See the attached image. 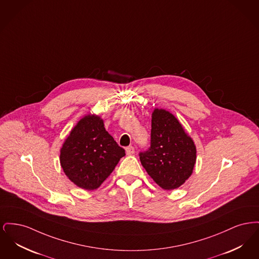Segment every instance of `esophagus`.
<instances>
[{
  "instance_id": "esophagus-1",
  "label": "esophagus",
  "mask_w": 259,
  "mask_h": 259,
  "mask_svg": "<svg viewBox=\"0 0 259 259\" xmlns=\"http://www.w3.org/2000/svg\"><path fill=\"white\" fill-rule=\"evenodd\" d=\"M134 152H135V148H134V147L129 146V147L126 148V153H127L128 155H132V154H134Z\"/></svg>"
}]
</instances>
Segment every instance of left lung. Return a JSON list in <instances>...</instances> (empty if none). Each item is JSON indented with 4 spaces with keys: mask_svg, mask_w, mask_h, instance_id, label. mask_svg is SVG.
<instances>
[{
    "mask_svg": "<svg viewBox=\"0 0 259 259\" xmlns=\"http://www.w3.org/2000/svg\"><path fill=\"white\" fill-rule=\"evenodd\" d=\"M151 179L166 190L185 184L196 162V148L182 124L169 111L155 109L151 119L150 147L139 153Z\"/></svg>",
    "mask_w": 259,
    "mask_h": 259,
    "instance_id": "1",
    "label": "left lung"
}]
</instances>
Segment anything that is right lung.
I'll list each match as a JSON object with an SVG mask.
<instances>
[{
	"mask_svg": "<svg viewBox=\"0 0 259 259\" xmlns=\"http://www.w3.org/2000/svg\"><path fill=\"white\" fill-rule=\"evenodd\" d=\"M125 155L105 129L97 115H87L78 121L61 148L60 163L74 185L93 190L111 175Z\"/></svg>",
	"mask_w": 259,
	"mask_h": 259,
	"instance_id": "add662e5",
	"label": "right lung"
}]
</instances>
